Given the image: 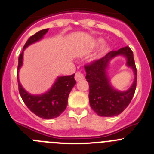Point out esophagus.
Returning <instances> with one entry per match:
<instances>
[{"instance_id": "esophagus-1", "label": "esophagus", "mask_w": 154, "mask_h": 154, "mask_svg": "<svg viewBox=\"0 0 154 154\" xmlns=\"http://www.w3.org/2000/svg\"><path fill=\"white\" fill-rule=\"evenodd\" d=\"M74 78H75V80H77V81H79V80H81L84 78V75L82 74L81 72L78 71V72H77L75 74V77H74Z\"/></svg>"}]
</instances>
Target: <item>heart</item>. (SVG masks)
Wrapping results in <instances>:
<instances>
[{
  "label": "heart",
  "mask_w": 154,
  "mask_h": 154,
  "mask_svg": "<svg viewBox=\"0 0 154 154\" xmlns=\"http://www.w3.org/2000/svg\"><path fill=\"white\" fill-rule=\"evenodd\" d=\"M103 42V39H97V40H96V41H95L94 44L95 45H101ZM104 49L105 50H107L108 48H107V47H105Z\"/></svg>",
  "instance_id": "heart-1"
}]
</instances>
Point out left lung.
Masks as SVG:
<instances>
[{"label": "left lung", "instance_id": "obj_1", "mask_svg": "<svg viewBox=\"0 0 154 154\" xmlns=\"http://www.w3.org/2000/svg\"><path fill=\"white\" fill-rule=\"evenodd\" d=\"M119 55L126 57V65L132 69L135 74L133 84L126 91L116 90L110 84L107 74L109 61ZM84 68L86 79L89 83V100L92 109L103 117H112L122 112L131 101L137 84V69L131 48L126 46L118 51H110L105 57L86 65Z\"/></svg>", "mask_w": 154, "mask_h": 154}]
</instances>
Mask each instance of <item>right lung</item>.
I'll return each instance as SVG.
<instances>
[{
    "label": "right lung",
    "mask_w": 154,
    "mask_h": 154,
    "mask_svg": "<svg viewBox=\"0 0 154 154\" xmlns=\"http://www.w3.org/2000/svg\"><path fill=\"white\" fill-rule=\"evenodd\" d=\"M48 29L40 30L32 35L24 45L22 53L19 57L17 68L19 92L23 101L29 109L38 117L51 119L59 116L65 110L67 105L69 93L76 84L74 74L70 76L58 77L48 91L40 95H32L26 91L19 80V70L23 65V51L29 45L39 41L47 33Z\"/></svg>",
    "instance_id": "1"
}]
</instances>
